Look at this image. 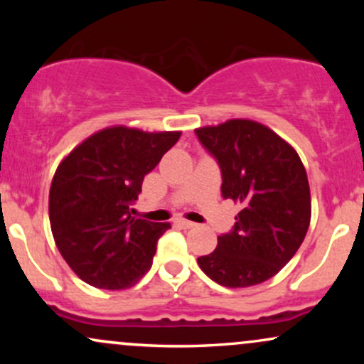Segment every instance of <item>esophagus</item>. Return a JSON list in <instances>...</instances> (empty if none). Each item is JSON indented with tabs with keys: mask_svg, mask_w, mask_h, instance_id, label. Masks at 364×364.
I'll return each instance as SVG.
<instances>
[{
	"mask_svg": "<svg viewBox=\"0 0 364 364\" xmlns=\"http://www.w3.org/2000/svg\"><path fill=\"white\" fill-rule=\"evenodd\" d=\"M176 224L183 229H191V228H195V225H196L195 223H191V220H186V219H178Z\"/></svg>",
	"mask_w": 364,
	"mask_h": 364,
	"instance_id": "34e87169",
	"label": "esophagus"
}]
</instances>
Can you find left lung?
I'll use <instances>...</instances> for the list:
<instances>
[{"label": "left lung", "mask_w": 364, "mask_h": 364, "mask_svg": "<svg viewBox=\"0 0 364 364\" xmlns=\"http://www.w3.org/2000/svg\"><path fill=\"white\" fill-rule=\"evenodd\" d=\"M195 133L219 164L220 193L241 207L231 231L196 262L225 287L269 281L294 257L310 225V185L301 159L257 121L229 119Z\"/></svg>", "instance_id": "1"}]
</instances>
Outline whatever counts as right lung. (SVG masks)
I'll return each instance as SVG.
<instances>
[{
  "mask_svg": "<svg viewBox=\"0 0 364 364\" xmlns=\"http://www.w3.org/2000/svg\"><path fill=\"white\" fill-rule=\"evenodd\" d=\"M179 132L111 127L63 159L49 190L58 250L83 282L127 289L152 267L157 240L171 224L132 215L145 174L179 140Z\"/></svg>",
  "mask_w": 364,
  "mask_h": 364,
  "instance_id": "1",
  "label": "right lung"
}]
</instances>
